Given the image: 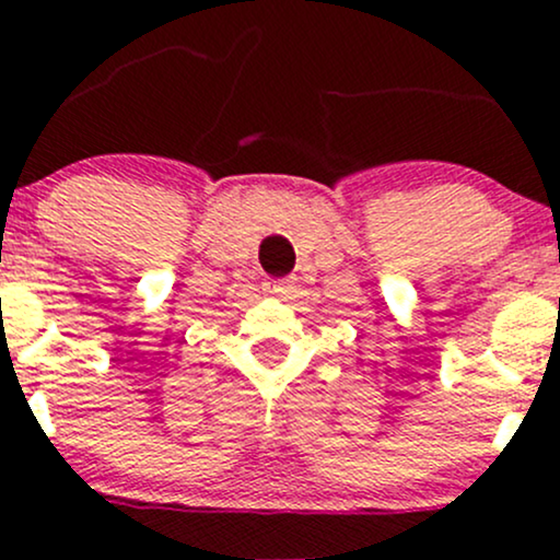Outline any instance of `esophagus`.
<instances>
[{
  "instance_id": "esophagus-1",
  "label": "esophagus",
  "mask_w": 560,
  "mask_h": 560,
  "mask_svg": "<svg viewBox=\"0 0 560 560\" xmlns=\"http://www.w3.org/2000/svg\"><path fill=\"white\" fill-rule=\"evenodd\" d=\"M262 287H266L268 292L279 294V298H287V294L294 289V281L292 279H268Z\"/></svg>"
}]
</instances>
